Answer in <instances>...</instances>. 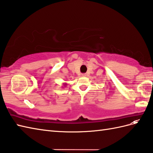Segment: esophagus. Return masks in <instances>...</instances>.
<instances>
[{
    "label": "esophagus",
    "mask_w": 153,
    "mask_h": 153,
    "mask_svg": "<svg viewBox=\"0 0 153 153\" xmlns=\"http://www.w3.org/2000/svg\"><path fill=\"white\" fill-rule=\"evenodd\" d=\"M82 76H83V77H86V76H87V74H82Z\"/></svg>",
    "instance_id": "esophagus-1"
}]
</instances>
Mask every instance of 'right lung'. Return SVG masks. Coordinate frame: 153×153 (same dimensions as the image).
<instances>
[{
    "instance_id": "1",
    "label": "right lung",
    "mask_w": 153,
    "mask_h": 153,
    "mask_svg": "<svg viewBox=\"0 0 153 153\" xmlns=\"http://www.w3.org/2000/svg\"><path fill=\"white\" fill-rule=\"evenodd\" d=\"M66 85H67V83H64L63 86H64V87H65V86H66Z\"/></svg>"
}]
</instances>
